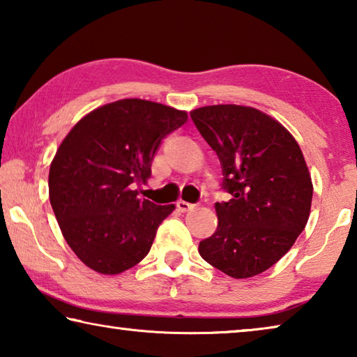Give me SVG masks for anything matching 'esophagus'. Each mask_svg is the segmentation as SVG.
Masks as SVG:
<instances>
[{
    "mask_svg": "<svg viewBox=\"0 0 357 357\" xmlns=\"http://www.w3.org/2000/svg\"><path fill=\"white\" fill-rule=\"evenodd\" d=\"M176 206H178L179 211H183V213H185V211H190V209L195 208V204H192V203H189V202H184V200H179V202L176 203Z\"/></svg>",
    "mask_w": 357,
    "mask_h": 357,
    "instance_id": "obj_1",
    "label": "esophagus"
}]
</instances>
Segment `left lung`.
Returning a JSON list of instances; mask_svg holds the SVG:
<instances>
[{
  "instance_id": "1",
  "label": "left lung",
  "mask_w": 357,
  "mask_h": 357,
  "mask_svg": "<svg viewBox=\"0 0 357 357\" xmlns=\"http://www.w3.org/2000/svg\"><path fill=\"white\" fill-rule=\"evenodd\" d=\"M222 165L231 198L215 203L219 225L198 245L202 258L233 279H249L291 249L310 215L313 184L298 142L269 114L244 105L190 112Z\"/></svg>"
}]
</instances>
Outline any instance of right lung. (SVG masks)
<instances>
[{
	"label": "right lung",
	"mask_w": 357,
	"mask_h": 357,
	"mask_svg": "<svg viewBox=\"0 0 357 357\" xmlns=\"http://www.w3.org/2000/svg\"><path fill=\"white\" fill-rule=\"evenodd\" d=\"M187 113L157 102L121 99L89 112L59 144L48 173V195L66 243L99 274L134 268L174 204L140 200L137 183L151 176L162 138Z\"/></svg>",
	"instance_id": "add662e5"
}]
</instances>
